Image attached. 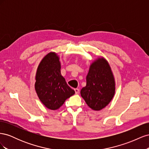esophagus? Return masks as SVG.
Masks as SVG:
<instances>
[{"label": "esophagus", "instance_id": "34e87169", "mask_svg": "<svg viewBox=\"0 0 149 149\" xmlns=\"http://www.w3.org/2000/svg\"><path fill=\"white\" fill-rule=\"evenodd\" d=\"M74 91H75L76 94H78L79 92V89L78 88H75L74 89Z\"/></svg>", "mask_w": 149, "mask_h": 149}]
</instances>
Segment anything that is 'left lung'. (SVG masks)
Masks as SVG:
<instances>
[{
	"label": "left lung",
	"mask_w": 149,
	"mask_h": 149,
	"mask_svg": "<svg viewBox=\"0 0 149 149\" xmlns=\"http://www.w3.org/2000/svg\"><path fill=\"white\" fill-rule=\"evenodd\" d=\"M114 93L115 82L111 68L104 58H99L90 66L86 86L81 90V95L90 108L100 111L111 102Z\"/></svg>",
	"instance_id": "left-lung-1"
}]
</instances>
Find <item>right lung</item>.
I'll list each match as a JSON object with an SVG mask.
<instances>
[{
	"label": "right lung",
	"instance_id": "right-lung-1",
	"mask_svg": "<svg viewBox=\"0 0 149 149\" xmlns=\"http://www.w3.org/2000/svg\"><path fill=\"white\" fill-rule=\"evenodd\" d=\"M59 58L49 53L43 58L36 74L35 88L40 100L47 108L56 110L75 93L61 74Z\"/></svg>",
	"mask_w": 149,
	"mask_h": 149
}]
</instances>
